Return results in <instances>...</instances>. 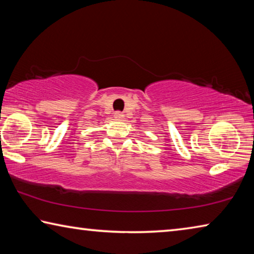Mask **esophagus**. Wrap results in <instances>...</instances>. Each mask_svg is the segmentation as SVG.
Instances as JSON below:
<instances>
[{"mask_svg":"<svg viewBox=\"0 0 254 254\" xmlns=\"http://www.w3.org/2000/svg\"><path fill=\"white\" fill-rule=\"evenodd\" d=\"M123 118H124V115L122 112H115L114 113V119L118 120V121H121V120H123Z\"/></svg>","mask_w":254,"mask_h":254,"instance_id":"34e87169","label":"esophagus"}]
</instances>
